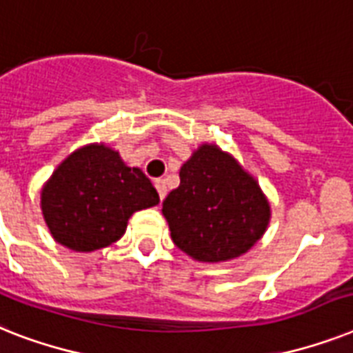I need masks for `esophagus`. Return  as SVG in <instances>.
<instances>
[{
	"label": "esophagus",
	"instance_id": "1",
	"mask_svg": "<svg viewBox=\"0 0 353 353\" xmlns=\"http://www.w3.org/2000/svg\"><path fill=\"white\" fill-rule=\"evenodd\" d=\"M156 190L157 194H159V199H165V196H167V183H165V179H157L156 181Z\"/></svg>",
	"mask_w": 353,
	"mask_h": 353
}]
</instances>
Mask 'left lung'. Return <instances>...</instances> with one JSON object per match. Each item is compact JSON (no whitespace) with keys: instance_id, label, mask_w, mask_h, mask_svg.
Wrapping results in <instances>:
<instances>
[{"instance_id":"left-lung-1","label":"left lung","mask_w":353,"mask_h":353,"mask_svg":"<svg viewBox=\"0 0 353 353\" xmlns=\"http://www.w3.org/2000/svg\"><path fill=\"white\" fill-rule=\"evenodd\" d=\"M163 201L172 241L192 259L221 263L248 252L265 234L270 205L254 177L217 145H201Z\"/></svg>"}]
</instances>
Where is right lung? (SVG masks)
<instances>
[{
	"label": "right lung",
	"mask_w": 353,
	"mask_h": 353,
	"mask_svg": "<svg viewBox=\"0 0 353 353\" xmlns=\"http://www.w3.org/2000/svg\"><path fill=\"white\" fill-rule=\"evenodd\" d=\"M159 203L156 188L139 168L123 163L107 145L72 152L41 190V210L59 245L94 252L116 243L134 212Z\"/></svg>",
	"instance_id": "1"
}]
</instances>
